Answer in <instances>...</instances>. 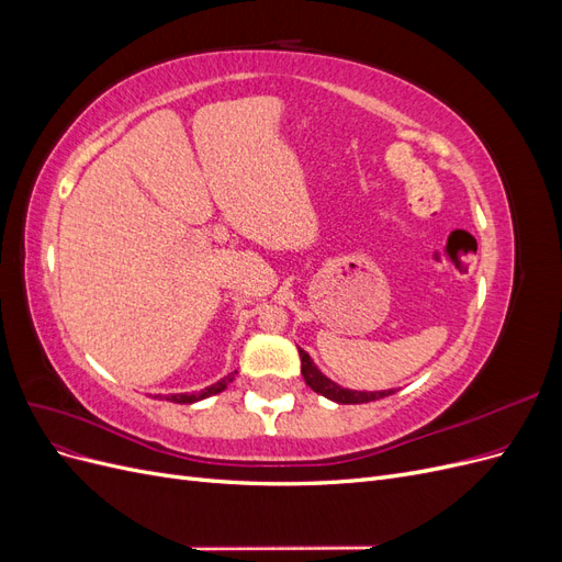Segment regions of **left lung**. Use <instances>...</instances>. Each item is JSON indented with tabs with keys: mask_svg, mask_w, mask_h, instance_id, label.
I'll return each instance as SVG.
<instances>
[{
	"mask_svg": "<svg viewBox=\"0 0 562 562\" xmlns=\"http://www.w3.org/2000/svg\"><path fill=\"white\" fill-rule=\"evenodd\" d=\"M300 351V361H302V378L307 382V386H312L316 394L326 396L335 403H342V405H356V403H370V401H380L384 396L394 394V389H384V391H356V389H345L339 386L337 382H333L330 378L323 375V372L316 368V363L312 361V356L304 351Z\"/></svg>",
	"mask_w": 562,
	"mask_h": 562,
	"instance_id": "obj_1",
	"label": "left lung"
}]
</instances>
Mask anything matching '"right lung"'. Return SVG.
I'll return each mask as SVG.
<instances>
[{"mask_svg":"<svg viewBox=\"0 0 562 562\" xmlns=\"http://www.w3.org/2000/svg\"><path fill=\"white\" fill-rule=\"evenodd\" d=\"M234 375H236V370H234V372H229L227 378L217 380L215 384L206 386V389H201V391H192V394H166V396L157 394V398H161V401H171V403H196V401H203V398H209V396H215V394H220V391H225V389H227V384L234 380Z\"/></svg>","mask_w":562,"mask_h":562,"instance_id":"1","label":"right lung"}]
</instances>
